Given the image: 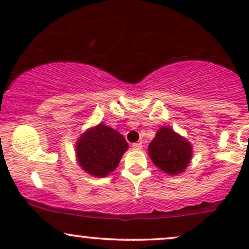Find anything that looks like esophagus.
Here are the masks:
<instances>
[{
	"mask_svg": "<svg viewBox=\"0 0 249 249\" xmlns=\"http://www.w3.org/2000/svg\"><path fill=\"white\" fill-rule=\"evenodd\" d=\"M132 147H133V150H142V142H134V144L132 145Z\"/></svg>",
	"mask_w": 249,
	"mask_h": 249,
	"instance_id": "34e87169",
	"label": "esophagus"
}]
</instances>
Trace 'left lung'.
<instances>
[{
    "mask_svg": "<svg viewBox=\"0 0 249 249\" xmlns=\"http://www.w3.org/2000/svg\"><path fill=\"white\" fill-rule=\"evenodd\" d=\"M148 156L162 172L177 176L186 170L192 158V145L185 137L164 126L148 145Z\"/></svg>",
    "mask_w": 249,
    "mask_h": 249,
    "instance_id": "8db88e82",
    "label": "left lung"
}]
</instances>
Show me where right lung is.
Masks as SVG:
<instances>
[{
    "instance_id": "obj_1",
    "label": "right lung",
    "mask_w": 249,
    "mask_h": 249,
    "mask_svg": "<svg viewBox=\"0 0 249 249\" xmlns=\"http://www.w3.org/2000/svg\"><path fill=\"white\" fill-rule=\"evenodd\" d=\"M128 144L118 131L99 123L82 133L76 142L77 162L84 172L104 178L115 171Z\"/></svg>"
}]
</instances>
